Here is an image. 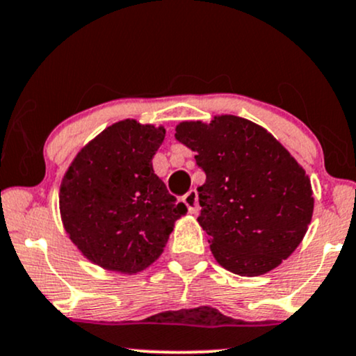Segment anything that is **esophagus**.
Here are the masks:
<instances>
[{
  "label": "esophagus",
  "mask_w": 356,
  "mask_h": 356,
  "mask_svg": "<svg viewBox=\"0 0 356 356\" xmlns=\"http://www.w3.org/2000/svg\"><path fill=\"white\" fill-rule=\"evenodd\" d=\"M182 202L187 205L191 213H195V211L199 210V197H197V191H193V188L182 197Z\"/></svg>",
  "instance_id": "esophagus-1"
}]
</instances>
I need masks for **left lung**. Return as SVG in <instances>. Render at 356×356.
Here are the masks:
<instances>
[{
    "mask_svg": "<svg viewBox=\"0 0 356 356\" xmlns=\"http://www.w3.org/2000/svg\"><path fill=\"white\" fill-rule=\"evenodd\" d=\"M175 139L195 151L207 179L197 222L220 266L261 276L289 258L312 220L309 175L271 133L235 115L182 121Z\"/></svg>",
    "mask_w": 356,
    "mask_h": 356,
    "instance_id": "8db88e82",
    "label": "left lung"
}]
</instances>
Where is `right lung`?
I'll list each match as a JSON object with an SVG mask.
<instances>
[{
	"instance_id": "1",
	"label": "right lung",
	"mask_w": 356,
	"mask_h": 356,
	"mask_svg": "<svg viewBox=\"0 0 356 356\" xmlns=\"http://www.w3.org/2000/svg\"><path fill=\"white\" fill-rule=\"evenodd\" d=\"M164 126L123 120L85 145L64 174L58 209L85 258L108 271L136 274L163 254L187 207L152 169Z\"/></svg>"
}]
</instances>
